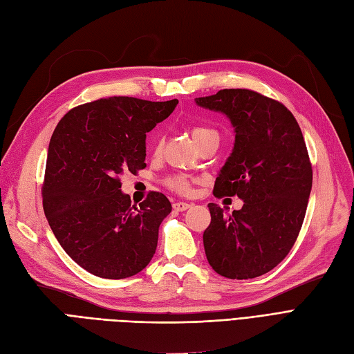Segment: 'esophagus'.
<instances>
[{
    "label": "esophagus",
    "mask_w": 354,
    "mask_h": 354,
    "mask_svg": "<svg viewBox=\"0 0 354 354\" xmlns=\"http://www.w3.org/2000/svg\"><path fill=\"white\" fill-rule=\"evenodd\" d=\"M192 207V203H189V202H174L173 203V208L176 209V211H186V209H189Z\"/></svg>",
    "instance_id": "esophagus-1"
}]
</instances>
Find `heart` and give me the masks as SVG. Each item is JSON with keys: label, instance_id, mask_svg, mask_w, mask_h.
I'll return each instance as SVG.
<instances>
[{"label": "heart", "instance_id": "1", "mask_svg": "<svg viewBox=\"0 0 354 354\" xmlns=\"http://www.w3.org/2000/svg\"><path fill=\"white\" fill-rule=\"evenodd\" d=\"M192 137L196 145L201 142L207 140L209 137H218V133L216 130H212L209 127H203V125H196L192 128ZM168 186L174 190L178 192H187L189 190V181L185 176H174L168 180Z\"/></svg>", "mask_w": 354, "mask_h": 354}]
</instances>
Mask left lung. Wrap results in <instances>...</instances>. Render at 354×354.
<instances>
[{"instance_id":"left-lung-1","label":"left lung","mask_w":354,"mask_h":354,"mask_svg":"<svg viewBox=\"0 0 354 354\" xmlns=\"http://www.w3.org/2000/svg\"><path fill=\"white\" fill-rule=\"evenodd\" d=\"M195 103L226 115L234 131L214 195L243 201L232 214L208 203L203 248L218 274L252 279L285 259L303 226L313 180L304 137L282 103L251 90H220Z\"/></svg>"}]
</instances>
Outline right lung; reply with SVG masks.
Returning a JSON list of instances; mask_svg holds the SVG:
<instances>
[{
  "mask_svg": "<svg viewBox=\"0 0 354 354\" xmlns=\"http://www.w3.org/2000/svg\"><path fill=\"white\" fill-rule=\"evenodd\" d=\"M177 103L100 99L69 111L51 136L42 207L62 248L94 276L124 279L152 260L171 203L151 192L133 205L120 177L146 167V133Z\"/></svg>",
  "mask_w": 354,
  "mask_h": 354,
  "instance_id": "add662e5",
  "label": "right lung"
}]
</instances>
